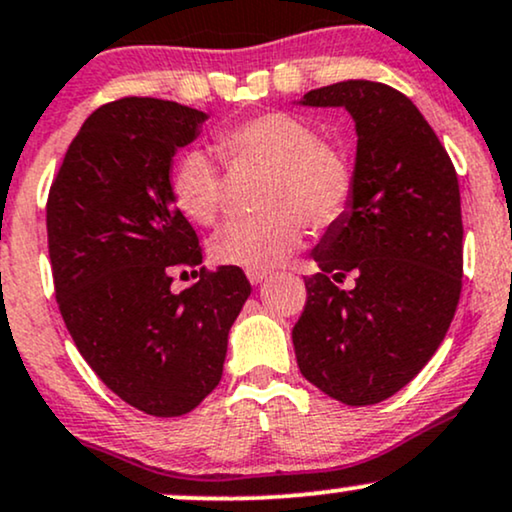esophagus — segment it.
<instances>
[{"label":"esophagus","mask_w":512,"mask_h":512,"mask_svg":"<svg viewBox=\"0 0 512 512\" xmlns=\"http://www.w3.org/2000/svg\"><path fill=\"white\" fill-rule=\"evenodd\" d=\"M267 272H248V281L252 283V286H260L262 281H267Z\"/></svg>","instance_id":"esophagus-1"}]
</instances>
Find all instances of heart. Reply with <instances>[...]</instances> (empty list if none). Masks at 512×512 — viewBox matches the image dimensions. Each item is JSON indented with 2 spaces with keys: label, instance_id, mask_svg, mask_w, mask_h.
Returning a JSON list of instances; mask_svg holds the SVG:
<instances>
[{
  "label": "heart",
  "instance_id": "obj_1",
  "mask_svg": "<svg viewBox=\"0 0 512 512\" xmlns=\"http://www.w3.org/2000/svg\"><path fill=\"white\" fill-rule=\"evenodd\" d=\"M217 145L231 164L269 171L262 186L264 217L231 221L212 240V260L245 272L281 267L312 229H329L353 197V166L346 152L319 140L315 128L288 112H267L219 133ZM178 209L200 226H212L224 209V178L202 147L183 152L171 171Z\"/></svg>",
  "mask_w": 512,
  "mask_h": 512
}]
</instances>
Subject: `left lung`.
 <instances>
[{
  "mask_svg": "<svg viewBox=\"0 0 512 512\" xmlns=\"http://www.w3.org/2000/svg\"><path fill=\"white\" fill-rule=\"evenodd\" d=\"M295 104L343 107L355 123L353 197L312 250L293 326L307 381L346 405L403 389L441 346L463 288V214L453 162L420 109L372 80L310 90ZM353 273L356 286L336 282Z\"/></svg>",
  "mask_w": 512,
  "mask_h": 512,
  "instance_id": "8db88e82",
  "label": "left lung"
}]
</instances>
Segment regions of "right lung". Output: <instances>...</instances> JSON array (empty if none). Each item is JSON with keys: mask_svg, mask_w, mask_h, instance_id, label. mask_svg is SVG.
<instances>
[{"mask_svg": "<svg viewBox=\"0 0 512 512\" xmlns=\"http://www.w3.org/2000/svg\"><path fill=\"white\" fill-rule=\"evenodd\" d=\"M207 119L155 97L104 104L80 126L47 200L66 329L116 396L155 417L186 415L214 391L250 295L236 267L171 291L174 269L202 262L171 166Z\"/></svg>", "mask_w": 512, "mask_h": 512, "instance_id": "add662e5", "label": "right lung"}]
</instances>
